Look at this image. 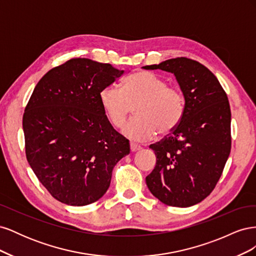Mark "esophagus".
<instances>
[{"label":"esophagus","instance_id":"34e87169","mask_svg":"<svg viewBox=\"0 0 256 256\" xmlns=\"http://www.w3.org/2000/svg\"><path fill=\"white\" fill-rule=\"evenodd\" d=\"M142 148V147L140 146V145H138V144H136V143H132V142H131L130 143V150L131 152H138V150H140Z\"/></svg>","mask_w":256,"mask_h":256}]
</instances>
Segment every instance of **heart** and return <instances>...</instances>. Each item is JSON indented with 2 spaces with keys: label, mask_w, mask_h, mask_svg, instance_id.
Returning a JSON list of instances; mask_svg holds the SVG:
<instances>
[{
  "label": "heart",
  "mask_w": 256,
  "mask_h": 256,
  "mask_svg": "<svg viewBox=\"0 0 256 256\" xmlns=\"http://www.w3.org/2000/svg\"><path fill=\"white\" fill-rule=\"evenodd\" d=\"M99 102L106 118L116 128L124 125L134 108L136 118L122 128V134L138 142L152 140L157 132L171 134L180 124L186 109L182 90L148 72L129 74L120 83V88L108 85L100 90Z\"/></svg>",
  "instance_id": "1"
}]
</instances>
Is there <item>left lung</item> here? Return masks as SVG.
<instances>
[{
  "instance_id": "1",
  "label": "left lung",
  "mask_w": 256,
  "mask_h": 256,
  "mask_svg": "<svg viewBox=\"0 0 256 256\" xmlns=\"http://www.w3.org/2000/svg\"><path fill=\"white\" fill-rule=\"evenodd\" d=\"M143 68L174 74L186 99L180 125L150 146L157 161L146 184L166 205H196L214 189L230 152L226 92L216 76L194 60L176 58Z\"/></svg>"
}]
</instances>
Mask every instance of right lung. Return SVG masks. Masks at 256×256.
Returning <instances> with one entry per match:
<instances>
[{"mask_svg":"<svg viewBox=\"0 0 256 256\" xmlns=\"http://www.w3.org/2000/svg\"><path fill=\"white\" fill-rule=\"evenodd\" d=\"M124 74L111 64L72 58L36 84L23 114L26 154L38 180L60 202L84 206L110 187L129 141L106 118L99 92Z\"/></svg>","mask_w":256,"mask_h":256,"instance_id":"1","label":"right lung"}]
</instances>
